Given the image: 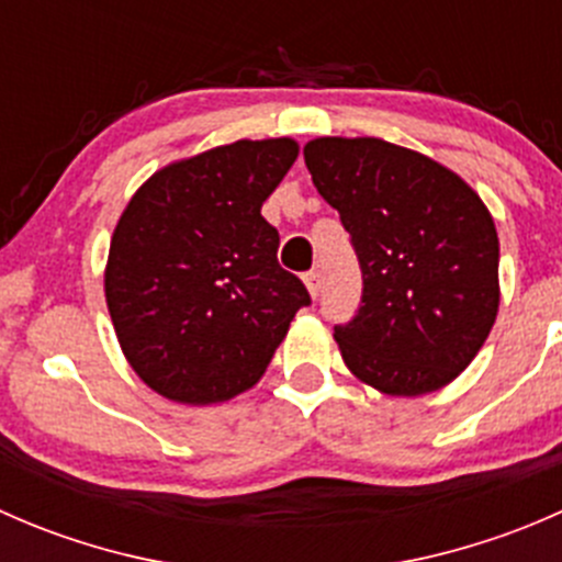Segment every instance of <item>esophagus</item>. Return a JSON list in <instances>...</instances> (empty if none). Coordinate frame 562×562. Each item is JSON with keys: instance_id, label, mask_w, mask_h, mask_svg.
Masks as SVG:
<instances>
[{"instance_id": "34e87169", "label": "esophagus", "mask_w": 562, "mask_h": 562, "mask_svg": "<svg viewBox=\"0 0 562 562\" xmlns=\"http://www.w3.org/2000/svg\"><path fill=\"white\" fill-rule=\"evenodd\" d=\"M304 285H307V291L313 293V296H317V293H321V288H323V274L317 269H313V271H307V274H304Z\"/></svg>"}]
</instances>
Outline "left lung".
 Segmentation results:
<instances>
[{"label": "left lung", "instance_id": "left-lung-1", "mask_svg": "<svg viewBox=\"0 0 562 562\" xmlns=\"http://www.w3.org/2000/svg\"><path fill=\"white\" fill-rule=\"evenodd\" d=\"M304 162L364 280L359 313L334 326L348 370L391 396L443 389L501 304L490 209L454 171L381 138H315Z\"/></svg>", "mask_w": 562, "mask_h": 562}]
</instances>
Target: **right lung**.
Instances as JSON below:
<instances>
[{
    "label": "right lung",
    "mask_w": 562,
    "mask_h": 562,
    "mask_svg": "<svg viewBox=\"0 0 562 562\" xmlns=\"http://www.w3.org/2000/svg\"><path fill=\"white\" fill-rule=\"evenodd\" d=\"M296 157L291 138L236 140L171 162L130 198L105 302L122 353L157 394L212 405L252 389L310 304L260 214Z\"/></svg>",
    "instance_id": "obj_1"
}]
</instances>
